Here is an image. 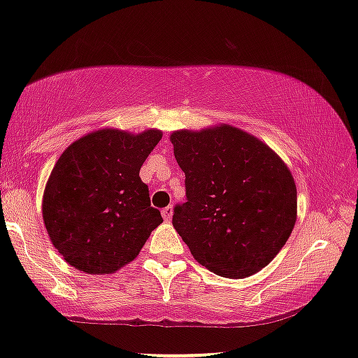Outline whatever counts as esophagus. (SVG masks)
<instances>
[{
  "label": "esophagus",
  "mask_w": 358,
  "mask_h": 358,
  "mask_svg": "<svg viewBox=\"0 0 358 358\" xmlns=\"http://www.w3.org/2000/svg\"><path fill=\"white\" fill-rule=\"evenodd\" d=\"M172 214H174V209H172V206H167V207H164V209H162V217H164V220H171Z\"/></svg>",
  "instance_id": "34e87169"
}]
</instances>
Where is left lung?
Instances as JSON below:
<instances>
[{
    "label": "left lung",
    "instance_id": "1",
    "mask_svg": "<svg viewBox=\"0 0 358 358\" xmlns=\"http://www.w3.org/2000/svg\"><path fill=\"white\" fill-rule=\"evenodd\" d=\"M187 202L172 226L210 272L244 279L280 252L297 220L292 172L266 143L231 124L171 134Z\"/></svg>",
    "mask_w": 358,
    "mask_h": 358
}]
</instances>
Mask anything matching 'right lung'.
<instances>
[{
  "mask_svg": "<svg viewBox=\"0 0 358 358\" xmlns=\"http://www.w3.org/2000/svg\"><path fill=\"white\" fill-rule=\"evenodd\" d=\"M162 132L104 127L66 148L43 194V220L57 252L78 271L114 273L138 257L162 222L141 166Z\"/></svg>",
  "mask_w": 358,
  "mask_h": 358,
  "instance_id": "obj_1",
  "label": "right lung"
}]
</instances>
